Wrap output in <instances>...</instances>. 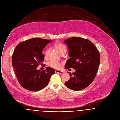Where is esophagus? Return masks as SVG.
Listing matches in <instances>:
<instances>
[{
  "label": "esophagus",
  "instance_id": "esophagus-1",
  "mask_svg": "<svg viewBox=\"0 0 120 120\" xmlns=\"http://www.w3.org/2000/svg\"><path fill=\"white\" fill-rule=\"evenodd\" d=\"M55 72H56V73H59V74H62V73H63V71H60V70H56V71H55Z\"/></svg>",
  "mask_w": 120,
  "mask_h": 120
}]
</instances>
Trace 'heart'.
Segmentation results:
<instances>
[{"label":"heart","instance_id":"1","mask_svg":"<svg viewBox=\"0 0 120 120\" xmlns=\"http://www.w3.org/2000/svg\"><path fill=\"white\" fill-rule=\"evenodd\" d=\"M55 47L57 49L58 52L61 53L63 54V53H66L67 51V47L62 43H57L55 45ZM49 53V49H47L44 51V54L45 57H47ZM62 63L60 62H58L56 61L52 60L49 63V65L53 68L56 69H59L62 67Z\"/></svg>","mask_w":120,"mask_h":120}]
</instances>
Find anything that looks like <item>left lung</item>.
I'll return each instance as SVG.
<instances>
[{
    "mask_svg": "<svg viewBox=\"0 0 120 120\" xmlns=\"http://www.w3.org/2000/svg\"><path fill=\"white\" fill-rule=\"evenodd\" d=\"M68 47L66 69H74L69 73L70 79L65 85L69 89L78 91L90 86L95 78L100 63V54L97 48L90 40L79 37L69 38L64 41Z\"/></svg>",
    "mask_w": 120,
    "mask_h": 120,
    "instance_id": "1",
    "label": "left lung"
}]
</instances>
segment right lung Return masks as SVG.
I'll return each instance as SVG.
<instances>
[{
    "label": "right lung",
    "mask_w": 120,
    "mask_h": 120,
    "mask_svg": "<svg viewBox=\"0 0 120 120\" xmlns=\"http://www.w3.org/2000/svg\"><path fill=\"white\" fill-rule=\"evenodd\" d=\"M52 40L33 38L20 43L12 54V64L17 80L25 89L38 91L48 85L55 70L48 67L40 71L36 68L44 61L43 49Z\"/></svg>",
    "instance_id": "add662e5"
}]
</instances>
